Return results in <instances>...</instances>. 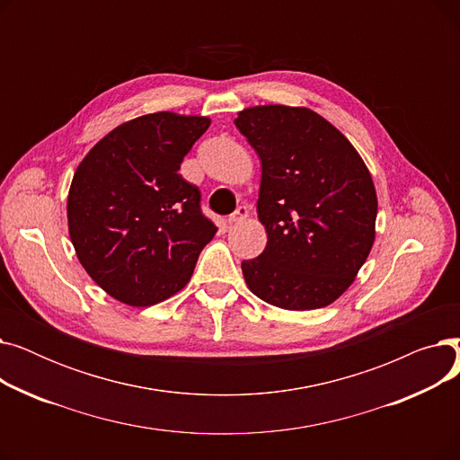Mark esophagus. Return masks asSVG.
Wrapping results in <instances>:
<instances>
[{"mask_svg": "<svg viewBox=\"0 0 460 460\" xmlns=\"http://www.w3.org/2000/svg\"><path fill=\"white\" fill-rule=\"evenodd\" d=\"M248 214H250V210H248V207L246 205H240L229 217H227V222L229 224H238V222H244L246 217H248Z\"/></svg>", "mask_w": 460, "mask_h": 460, "instance_id": "34e87169", "label": "esophagus"}]
</instances>
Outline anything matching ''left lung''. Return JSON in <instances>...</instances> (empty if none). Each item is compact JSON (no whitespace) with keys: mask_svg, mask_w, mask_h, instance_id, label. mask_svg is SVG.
Masks as SVG:
<instances>
[{"mask_svg":"<svg viewBox=\"0 0 460 460\" xmlns=\"http://www.w3.org/2000/svg\"><path fill=\"white\" fill-rule=\"evenodd\" d=\"M234 125L262 165L257 199L264 252L243 261L250 291L272 305H330L375 243L376 191L352 143L309 108L255 106Z\"/></svg>","mask_w":460,"mask_h":460,"instance_id":"left-lung-1","label":"left lung"}]
</instances>
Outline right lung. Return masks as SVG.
<instances>
[{
  "label": "right lung",
  "mask_w": 460,
  "mask_h": 460,
  "mask_svg": "<svg viewBox=\"0 0 460 460\" xmlns=\"http://www.w3.org/2000/svg\"><path fill=\"white\" fill-rule=\"evenodd\" d=\"M208 117L158 111L104 136L78 165L68 233L85 272L115 300L145 307L179 293L217 227L179 173Z\"/></svg>",
  "instance_id": "right-lung-1"
}]
</instances>
